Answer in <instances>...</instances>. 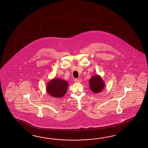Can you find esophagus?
<instances>
[{"instance_id":"esophagus-1","label":"esophagus","mask_w":148,"mask_h":148,"mask_svg":"<svg viewBox=\"0 0 148 148\" xmlns=\"http://www.w3.org/2000/svg\"><path fill=\"white\" fill-rule=\"evenodd\" d=\"M74 81H75L76 83H81V82H82V80L81 79H75Z\"/></svg>"}]
</instances>
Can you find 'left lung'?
Wrapping results in <instances>:
<instances>
[{
	"instance_id": "left-lung-1",
	"label": "left lung",
	"mask_w": 148,
	"mask_h": 148,
	"mask_svg": "<svg viewBox=\"0 0 148 148\" xmlns=\"http://www.w3.org/2000/svg\"><path fill=\"white\" fill-rule=\"evenodd\" d=\"M89 86L92 92L99 93L103 90L105 83L100 76L95 75L89 79Z\"/></svg>"
}]
</instances>
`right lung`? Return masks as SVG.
<instances>
[{
    "mask_svg": "<svg viewBox=\"0 0 148 148\" xmlns=\"http://www.w3.org/2000/svg\"><path fill=\"white\" fill-rule=\"evenodd\" d=\"M69 83L62 79H53L48 83L46 91L53 97L61 98L66 94Z\"/></svg>",
    "mask_w": 148,
    "mask_h": 148,
    "instance_id": "obj_1",
    "label": "right lung"
}]
</instances>
